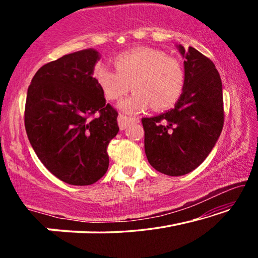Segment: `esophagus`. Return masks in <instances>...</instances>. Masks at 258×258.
Instances as JSON below:
<instances>
[{
	"mask_svg": "<svg viewBox=\"0 0 258 258\" xmlns=\"http://www.w3.org/2000/svg\"><path fill=\"white\" fill-rule=\"evenodd\" d=\"M118 125H119V128L120 130H125L126 127H127V125L130 123H132V121H139L138 118H128L127 116H124V115H120L118 116Z\"/></svg>",
	"mask_w": 258,
	"mask_h": 258,
	"instance_id": "esophagus-1",
	"label": "esophagus"
}]
</instances>
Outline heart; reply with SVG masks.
<instances>
[{
  "instance_id": "obj_1",
  "label": "heart",
  "mask_w": 258,
  "mask_h": 258,
  "mask_svg": "<svg viewBox=\"0 0 258 258\" xmlns=\"http://www.w3.org/2000/svg\"><path fill=\"white\" fill-rule=\"evenodd\" d=\"M113 71L100 63L94 78L104 98L119 100L131 90L135 92L119 103L121 110L134 115L152 106L164 110L175 104L185 85V74L180 61L167 56L164 51L138 47L115 58Z\"/></svg>"
}]
</instances>
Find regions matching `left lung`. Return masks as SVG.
Returning a JSON list of instances; mask_svg holds the SVG:
<instances>
[{
  "instance_id": "left-lung-1",
  "label": "left lung",
  "mask_w": 258,
  "mask_h": 258,
  "mask_svg": "<svg viewBox=\"0 0 258 258\" xmlns=\"http://www.w3.org/2000/svg\"><path fill=\"white\" fill-rule=\"evenodd\" d=\"M176 47L184 58L181 98L171 110L142 118L148 161L169 176L197 168L215 147L224 123L222 81L215 64L192 46Z\"/></svg>"
}]
</instances>
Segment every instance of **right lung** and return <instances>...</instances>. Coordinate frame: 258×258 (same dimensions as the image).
Listing matches in <instances>:
<instances>
[{
  "label": "right lung",
  "mask_w": 258,
  "mask_h": 258,
  "mask_svg": "<svg viewBox=\"0 0 258 258\" xmlns=\"http://www.w3.org/2000/svg\"><path fill=\"white\" fill-rule=\"evenodd\" d=\"M99 60L94 49L61 56L38 69L27 91L30 145L54 176L72 185L93 184L106 174L107 147L119 131L118 113L93 77Z\"/></svg>",
  "instance_id": "right-lung-1"
}]
</instances>
